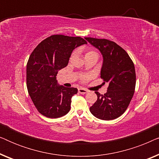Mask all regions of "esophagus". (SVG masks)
Masks as SVG:
<instances>
[{
	"label": "esophagus",
	"instance_id": "34e87169",
	"mask_svg": "<svg viewBox=\"0 0 159 159\" xmlns=\"http://www.w3.org/2000/svg\"><path fill=\"white\" fill-rule=\"evenodd\" d=\"M78 92H79L80 93H81V94H85V93H88V91L86 89H84V88H80L79 89H78Z\"/></svg>",
	"mask_w": 159,
	"mask_h": 159
}]
</instances>
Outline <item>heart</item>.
<instances>
[{
  "instance_id": "obj_1",
  "label": "heart",
  "mask_w": 159,
  "mask_h": 159,
  "mask_svg": "<svg viewBox=\"0 0 159 159\" xmlns=\"http://www.w3.org/2000/svg\"><path fill=\"white\" fill-rule=\"evenodd\" d=\"M90 53H94V52H93V51H89V52H88V53H87L86 54ZM88 76H85V77H83V79H84V80H85V79H87V78H88Z\"/></svg>"
}]
</instances>
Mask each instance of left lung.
<instances>
[{
	"label": "left lung",
	"mask_w": 159,
	"mask_h": 159,
	"mask_svg": "<svg viewBox=\"0 0 159 159\" xmlns=\"http://www.w3.org/2000/svg\"><path fill=\"white\" fill-rule=\"evenodd\" d=\"M85 40L101 52V77L108 83L104 95L95 92L98 99L90 111L102 120L115 119L125 113L133 97L136 84L134 64L127 52L113 41L93 38Z\"/></svg>",
	"instance_id": "8db88e82"
}]
</instances>
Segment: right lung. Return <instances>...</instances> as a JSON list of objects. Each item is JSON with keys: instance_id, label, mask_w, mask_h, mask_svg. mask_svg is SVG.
<instances>
[{"instance_id": "add662e5", "label": "right lung", "mask_w": 159, "mask_h": 159, "mask_svg": "<svg viewBox=\"0 0 159 159\" xmlns=\"http://www.w3.org/2000/svg\"><path fill=\"white\" fill-rule=\"evenodd\" d=\"M80 37L51 35L32 51L27 64V87L34 105L43 116L51 119L66 115L77 89L59 85L58 71L67 66L76 48L87 44Z\"/></svg>"}]
</instances>
